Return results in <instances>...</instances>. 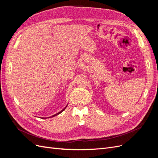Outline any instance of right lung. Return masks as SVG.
Returning a JSON list of instances; mask_svg holds the SVG:
<instances>
[{
	"label": "right lung",
	"instance_id": "add662e5",
	"mask_svg": "<svg viewBox=\"0 0 158 158\" xmlns=\"http://www.w3.org/2000/svg\"><path fill=\"white\" fill-rule=\"evenodd\" d=\"M66 107H67V106H66ZM66 109V107H65V108H64V109H63V110H62V111H60V112H59V113H56V114H54V115H52V117H54V116H56V115H58V114H60V113H61V112H63V111H64V109Z\"/></svg>",
	"mask_w": 158,
	"mask_h": 158
}]
</instances>
